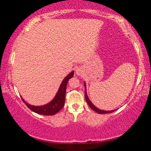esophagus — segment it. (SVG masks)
<instances>
[{"label": "esophagus", "mask_w": 151, "mask_h": 151, "mask_svg": "<svg viewBox=\"0 0 151 151\" xmlns=\"http://www.w3.org/2000/svg\"><path fill=\"white\" fill-rule=\"evenodd\" d=\"M76 73H77V75L79 76V75H81L82 73V71L81 70V69H80V68H78V69H76Z\"/></svg>", "instance_id": "esophagus-1"}]
</instances>
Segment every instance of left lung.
Listing matches in <instances>:
<instances>
[{
  "label": "left lung",
  "instance_id": "1",
  "mask_svg": "<svg viewBox=\"0 0 151 151\" xmlns=\"http://www.w3.org/2000/svg\"><path fill=\"white\" fill-rule=\"evenodd\" d=\"M84 86H85V93H84V96H85V100H86V102H87V104H88V105H89V106L93 109V110L95 111H96V112H97V113H100V114H103V113H111L113 112V111H115V110L109 111H104V110H100V109H99L97 108L96 106H95L94 105L92 104V102H91L89 99H88V96H87V94H86V84H84Z\"/></svg>",
  "mask_w": 151,
  "mask_h": 151
}]
</instances>
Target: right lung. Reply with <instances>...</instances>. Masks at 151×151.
I'll use <instances>...</instances> for the list:
<instances>
[{"mask_svg": "<svg viewBox=\"0 0 151 151\" xmlns=\"http://www.w3.org/2000/svg\"><path fill=\"white\" fill-rule=\"evenodd\" d=\"M74 72L72 71L70 73L69 75L67 76L63 81L60 86V88L56 96L53 98V100L51 101V102L48 103L47 104H45L44 106H32L27 104L25 102L23 99L22 100L24 102V104L27 105L30 110H32L34 112L38 113V114H41L44 115H53L55 114V113L58 112L63 109V107L65 105V93H66V88H67V84L70 78H71L73 76Z\"/></svg>", "mask_w": 151, "mask_h": 151, "instance_id": "add662e5", "label": "right lung"}]
</instances>
